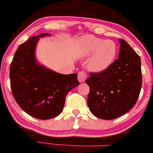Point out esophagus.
Wrapping results in <instances>:
<instances>
[{
	"instance_id": "obj_1",
	"label": "esophagus",
	"mask_w": 153,
	"mask_h": 153,
	"mask_svg": "<svg viewBox=\"0 0 153 153\" xmlns=\"http://www.w3.org/2000/svg\"><path fill=\"white\" fill-rule=\"evenodd\" d=\"M86 78V75L84 71H81V72H78V79L79 81V82L82 83L85 81Z\"/></svg>"
}]
</instances>
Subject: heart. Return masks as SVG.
I'll use <instances>...</instances> for the list:
<instances>
[{
    "instance_id": "heart-1",
    "label": "heart",
    "mask_w": 153,
    "mask_h": 153,
    "mask_svg": "<svg viewBox=\"0 0 153 153\" xmlns=\"http://www.w3.org/2000/svg\"><path fill=\"white\" fill-rule=\"evenodd\" d=\"M79 44L83 55L89 56L93 54L87 64L88 69L92 72L105 71L116 57V44L110 40L104 41L101 38L86 35L80 40Z\"/></svg>"
}]
</instances>
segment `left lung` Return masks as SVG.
Masks as SVG:
<instances>
[{
  "instance_id": "obj_1",
  "label": "left lung",
  "mask_w": 153,
  "mask_h": 153,
  "mask_svg": "<svg viewBox=\"0 0 153 153\" xmlns=\"http://www.w3.org/2000/svg\"><path fill=\"white\" fill-rule=\"evenodd\" d=\"M121 44L118 58L108 69L90 73L87 104L95 116L112 120L124 115L136 103L142 84L141 58L127 42Z\"/></svg>"
}]
</instances>
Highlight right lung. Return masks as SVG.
Returning <instances> with one entry per match:
<instances>
[{"instance_id": "1", "label": "right lung", "mask_w": 153, "mask_h": 153, "mask_svg": "<svg viewBox=\"0 0 153 153\" xmlns=\"http://www.w3.org/2000/svg\"><path fill=\"white\" fill-rule=\"evenodd\" d=\"M31 37L21 44L10 65V84L18 104L31 116L41 120L58 116L64 109L68 92L78 86L76 73L63 75L41 65L35 58L40 38Z\"/></svg>"}]
</instances>
